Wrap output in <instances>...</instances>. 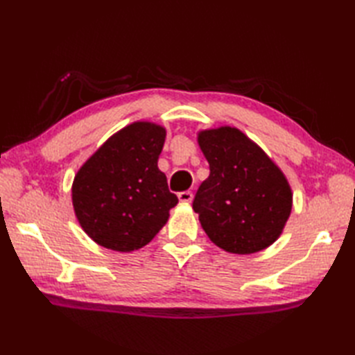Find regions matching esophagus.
Instances as JSON below:
<instances>
[{
	"label": "esophagus",
	"mask_w": 355,
	"mask_h": 355,
	"mask_svg": "<svg viewBox=\"0 0 355 355\" xmlns=\"http://www.w3.org/2000/svg\"><path fill=\"white\" fill-rule=\"evenodd\" d=\"M192 198H193V193L191 191H184V192L178 193V200L183 201V202H191Z\"/></svg>",
	"instance_id": "esophagus-1"
}]
</instances>
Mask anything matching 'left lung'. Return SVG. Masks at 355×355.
<instances>
[{
  "label": "left lung",
  "instance_id": "obj_1",
  "mask_svg": "<svg viewBox=\"0 0 355 355\" xmlns=\"http://www.w3.org/2000/svg\"><path fill=\"white\" fill-rule=\"evenodd\" d=\"M198 145L210 173L192 207L209 239L235 254L270 247L281 236L293 207L284 172L238 128L200 131Z\"/></svg>",
  "mask_w": 355,
  "mask_h": 355
}]
</instances>
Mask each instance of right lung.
<instances>
[{"mask_svg":"<svg viewBox=\"0 0 355 355\" xmlns=\"http://www.w3.org/2000/svg\"><path fill=\"white\" fill-rule=\"evenodd\" d=\"M166 130L134 122L112 134L82 164L71 200L80 227L94 243L134 252L153 241L178 198L158 169Z\"/></svg>","mask_w":355,"mask_h":355,"instance_id":"1","label":"right lung"}]
</instances>
